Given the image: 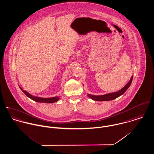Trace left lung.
Wrapping results in <instances>:
<instances>
[{
	"instance_id": "1",
	"label": "left lung",
	"mask_w": 154,
	"mask_h": 154,
	"mask_svg": "<svg viewBox=\"0 0 154 154\" xmlns=\"http://www.w3.org/2000/svg\"><path fill=\"white\" fill-rule=\"evenodd\" d=\"M132 79H133V76L131 77L129 83L123 88H122L120 90L117 91V92L111 93H109V94L102 95V96H94V95L88 94V96L89 97H90L92 100H94L96 101H109V100H114V99L118 98V97H119L120 96L122 95L127 90V89L129 87V86L131 85Z\"/></svg>"
}]
</instances>
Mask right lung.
Masks as SVG:
<instances>
[{"instance_id": "1", "label": "right lung", "mask_w": 154, "mask_h": 154, "mask_svg": "<svg viewBox=\"0 0 154 154\" xmlns=\"http://www.w3.org/2000/svg\"><path fill=\"white\" fill-rule=\"evenodd\" d=\"M20 88L22 90V88L20 87ZM22 91L26 94L27 97L30 98L31 99L33 100L34 101L40 103H52L56 102L59 100V97H50V98H42L39 97H35L34 96L29 94L27 91L25 90H22Z\"/></svg>"}]
</instances>
